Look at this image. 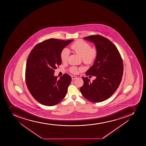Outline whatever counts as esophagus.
I'll return each instance as SVG.
<instances>
[{
	"label": "esophagus",
	"mask_w": 146,
	"mask_h": 146,
	"mask_svg": "<svg viewBox=\"0 0 146 146\" xmlns=\"http://www.w3.org/2000/svg\"><path fill=\"white\" fill-rule=\"evenodd\" d=\"M71 78H72V79L73 80H75V79H77V77L75 76H72Z\"/></svg>",
	"instance_id": "1"
}]
</instances>
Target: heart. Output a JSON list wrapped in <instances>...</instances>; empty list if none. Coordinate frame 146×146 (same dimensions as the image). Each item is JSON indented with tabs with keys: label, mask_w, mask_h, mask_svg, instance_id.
Masks as SVG:
<instances>
[{
	"label": "heart",
	"mask_w": 146,
	"mask_h": 146,
	"mask_svg": "<svg viewBox=\"0 0 146 146\" xmlns=\"http://www.w3.org/2000/svg\"><path fill=\"white\" fill-rule=\"evenodd\" d=\"M71 48L78 56L82 58L83 60L86 63H92L97 58V49L96 48H91L90 45L84 41H76L71 45ZM68 55V50L66 48L63 49L60 54L61 59L62 62L66 61ZM70 71L73 73H76L77 69L75 67H72Z\"/></svg>",
	"instance_id": "heart-1"
}]
</instances>
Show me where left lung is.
I'll return each mask as SVG.
<instances>
[{"label":"left lung","instance_id":"1","mask_svg":"<svg viewBox=\"0 0 146 146\" xmlns=\"http://www.w3.org/2000/svg\"><path fill=\"white\" fill-rule=\"evenodd\" d=\"M84 39L93 42L97 49L94 64L86 73L96 78L91 81L88 77H82L84 84L80 90L89 101L100 102L111 97L119 87L123 76V61L117 47L107 38L96 35Z\"/></svg>","mask_w":146,"mask_h":146}]
</instances>
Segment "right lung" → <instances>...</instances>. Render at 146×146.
<instances>
[{
  "mask_svg": "<svg viewBox=\"0 0 146 146\" xmlns=\"http://www.w3.org/2000/svg\"><path fill=\"white\" fill-rule=\"evenodd\" d=\"M73 40L47 39L36 45L28 56L25 73L27 86L34 98L42 105H56L66 95L71 78L65 74L58 80V77L54 76V70L62 63V50Z\"/></svg>",
  "mask_w": 146,
  "mask_h": 146,
  "instance_id": "obj_1",
  "label": "right lung"
}]
</instances>
